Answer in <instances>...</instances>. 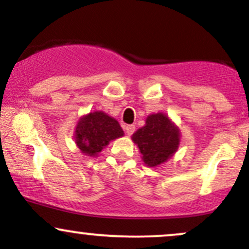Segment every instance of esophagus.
<instances>
[{"instance_id":"1","label":"esophagus","mask_w":249,"mask_h":249,"mask_svg":"<svg viewBox=\"0 0 249 249\" xmlns=\"http://www.w3.org/2000/svg\"><path fill=\"white\" fill-rule=\"evenodd\" d=\"M125 131H126V133L128 134V136H131V134H132L134 131H136V126H134L133 124L132 125H126V126H125Z\"/></svg>"}]
</instances>
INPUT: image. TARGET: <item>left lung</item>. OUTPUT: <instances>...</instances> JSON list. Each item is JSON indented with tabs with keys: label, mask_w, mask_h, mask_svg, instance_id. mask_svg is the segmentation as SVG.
<instances>
[{
	"label": "left lung",
	"mask_w": 249,
	"mask_h": 249,
	"mask_svg": "<svg viewBox=\"0 0 249 249\" xmlns=\"http://www.w3.org/2000/svg\"><path fill=\"white\" fill-rule=\"evenodd\" d=\"M179 130L162 113L147 117L146 125L132 136L138 145L142 160L147 166H157L166 161L179 145Z\"/></svg>",
	"instance_id": "left-lung-1"
}]
</instances>
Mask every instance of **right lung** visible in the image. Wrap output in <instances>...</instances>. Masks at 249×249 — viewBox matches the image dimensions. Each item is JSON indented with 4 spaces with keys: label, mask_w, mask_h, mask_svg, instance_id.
I'll use <instances>...</instances> for the list:
<instances>
[{
    "label": "right lung",
    "mask_w": 249,
    "mask_h": 249,
    "mask_svg": "<svg viewBox=\"0 0 249 249\" xmlns=\"http://www.w3.org/2000/svg\"><path fill=\"white\" fill-rule=\"evenodd\" d=\"M121 125L102 111L89 113L78 122L76 127V144L87 156H97L108 142L122 137Z\"/></svg>",
    "instance_id": "add662e5"
}]
</instances>
